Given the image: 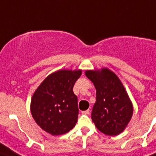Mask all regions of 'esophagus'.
<instances>
[{"mask_svg": "<svg viewBox=\"0 0 156 156\" xmlns=\"http://www.w3.org/2000/svg\"><path fill=\"white\" fill-rule=\"evenodd\" d=\"M82 113L83 114H85V115H88V114L90 113V110H86V111H83Z\"/></svg>", "mask_w": 156, "mask_h": 156, "instance_id": "34e87169", "label": "esophagus"}]
</instances>
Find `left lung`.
Masks as SVG:
<instances>
[{"label":"left lung","instance_id":"1","mask_svg":"<svg viewBox=\"0 0 156 156\" xmlns=\"http://www.w3.org/2000/svg\"><path fill=\"white\" fill-rule=\"evenodd\" d=\"M86 76L94 84L96 102L91 119L101 132L115 136L122 132L133 114V106L124 87L113 72L87 71Z\"/></svg>","mask_w":156,"mask_h":156}]
</instances>
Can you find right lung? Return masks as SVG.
Wrapping results in <instances>:
<instances>
[{"label": "right lung", "instance_id": "right-lung-1", "mask_svg": "<svg viewBox=\"0 0 156 156\" xmlns=\"http://www.w3.org/2000/svg\"><path fill=\"white\" fill-rule=\"evenodd\" d=\"M80 75V70H59L37 88L31 100V113L41 129L58 136L75 126L79 108L73 89Z\"/></svg>", "mask_w": 156, "mask_h": 156}]
</instances>
